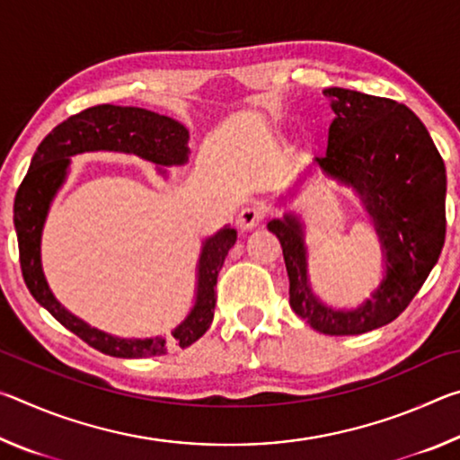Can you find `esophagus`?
<instances>
[{"mask_svg": "<svg viewBox=\"0 0 460 460\" xmlns=\"http://www.w3.org/2000/svg\"><path fill=\"white\" fill-rule=\"evenodd\" d=\"M263 217H266V211H263L261 207H258V205L243 207V208H241V211H239V217H237L239 229L249 231V229L258 227V225L263 221Z\"/></svg>", "mask_w": 460, "mask_h": 460, "instance_id": "obj_1", "label": "esophagus"}]
</instances>
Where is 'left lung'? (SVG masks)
Segmentation results:
<instances>
[{"label": "left lung", "mask_w": 460, "mask_h": 460, "mask_svg": "<svg viewBox=\"0 0 460 460\" xmlns=\"http://www.w3.org/2000/svg\"><path fill=\"white\" fill-rule=\"evenodd\" d=\"M337 118L313 166L355 192L377 233L384 278L357 308H332L313 290L306 225L296 213L271 219L282 243L290 306L324 334H363L395 321L440 258L447 233V170L424 123L398 101L324 89Z\"/></svg>", "instance_id": "8db88e82"}]
</instances>
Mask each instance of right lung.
I'll return each instance as SVG.
<instances>
[{"label":"right lung","mask_w":460,"mask_h":460,"mask_svg":"<svg viewBox=\"0 0 460 460\" xmlns=\"http://www.w3.org/2000/svg\"><path fill=\"white\" fill-rule=\"evenodd\" d=\"M84 152H119L137 155L155 164L166 176L168 166H182L189 162V129L166 115L139 107L97 105L73 115L54 128L38 146L28 174L22 181L13 202V225L18 233L22 276L30 294L68 331L81 337L97 351L139 359V357L164 355L170 345L189 347L207 332L215 314V286L229 249L235 245L237 231L225 225L215 235L202 241L194 305L184 321L172 329L170 339H121L81 321L60 305L52 294L42 271V231L50 205L66 181L71 158Z\"/></svg>","instance_id":"add662e5"}]
</instances>
